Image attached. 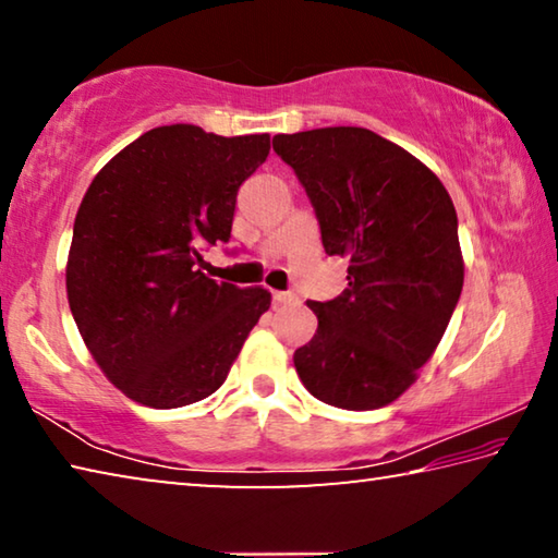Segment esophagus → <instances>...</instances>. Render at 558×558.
Wrapping results in <instances>:
<instances>
[{
    "instance_id": "esophagus-1",
    "label": "esophagus",
    "mask_w": 558,
    "mask_h": 558,
    "mask_svg": "<svg viewBox=\"0 0 558 558\" xmlns=\"http://www.w3.org/2000/svg\"><path fill=\"white\" fill-rule=\"evenodd\" d=\"M272 302H276V305H295L298 295H295V292H288V290H276V292H272Z\"/></svg>"
}]
</instances>
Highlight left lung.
I'll list each match as a JSON object with an SVG mask.
<instances>
[{
    "label": "left lung",
    "mask_w": 558,
    "mask_h": 558,
    "mask_svg": "<svg viewBox=\"0 0 558 558\" xmlns=\"http://www.w3.org/2000/svg\"><path fill=\"white\" fill-rule=\"evenodd\" d=\"M315 206L347 288L310 300L317 332L292 362L315 399L347 411L391 403L418 379L458 305L465 266L458 214L430 169L366 128L276 135Z\"/></svg>",
    "instance_id": "1"
}]
</instances>
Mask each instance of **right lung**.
<instances>
[{
	"mask_svg": "<svg viewBox=\"0 0 558 558\" xmlns=\"http://www.w3.org/2000/svg\"><path fill=\"white\" fill-rule=\"evenodd\" d=\"M268 153L270 135L165 125L120 149L90 182L65 292L88 352L128 399L179 409L211 396L270 307L266 288L199 270L202 248L229 243L239 186Z\"/></svg>",
	"mask_w": 558,
	"mask_h": 558,
	"instance_id": "1",
	"label": "right lung"
}]
</instances>
